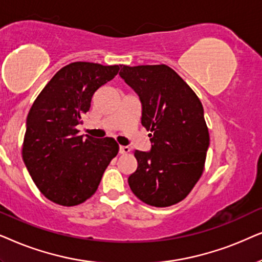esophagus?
Here are the masks:
<instances>
[{"instance_id": "34e87169", "label": "esophagus", "mask_w": 262, "mask_h": 262, "mask_svg": "<svg viewBox=\"0 0 262 262\" xmlns=\"http://www.w3.org/2000/svg\"><path fill=\"white\" fill-rule=\"evenodd\" d=\"M130 151V148L128 147V146H120V153L121 155H127Z\"/></svg>"}]
</instances>
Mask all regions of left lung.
<instances>
[{
  "mask_svg": "<svg viewBox=\"0 0 262 262\" xmlns=\"http://www.w3.org/2000/svg\"><path fill=\"white\" fill-rule=\"evenodd\" d=\"M121 78L139 95L149 152L135 149L128 179L135 196L155 207L182 201L204 172L210 134L200 99L166 64L121 66Z\"/></svg>",
  "mask_w": 262,
  "mask_h": 262,
  "instance_id": "1",
  "label": "left lung"
}]
</instances>
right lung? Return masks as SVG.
Listing matches in <instances>:
<instances>
[{
	"label": "right lung",
	"mask_w": 262,
	"mask_h": 262,
	"mask_svg": "<svg viewBox=\"0 0 262 262\" xmlns=\"http://www.w3.org/2000/svg\"><path fill=\"white\" fill-rule=\"evenodd\" d=\"M120 67L73 62L52 76L31 106L23 159L40 193L55 204L76 206L90 199L117 156L113 138L83 139L76 125L82 123L96 91Z\"/></svg>",
	"instance_id": "add662e5"
}]
</instances>
